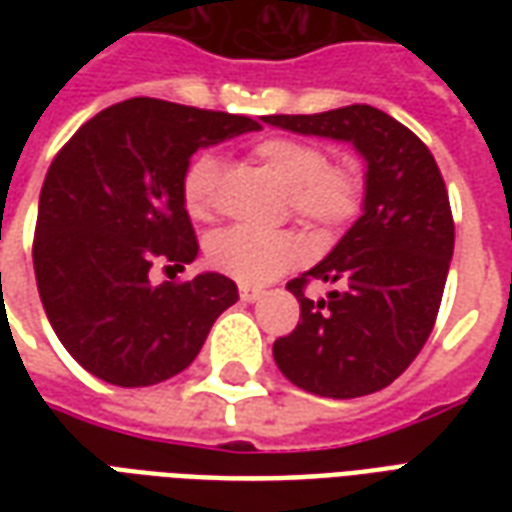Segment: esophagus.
I'll use <instances>...</instances> for the list:
<instances>
[{
	"mask_svg": "<svg viewBox=\"0 0 512 512\" xmlns=\"http://www.w3.org/2000/svg\"><path fill=\"white\" fill-rule=\"evenodd\" d=\"M238 293H241V301H249V304L263 296V290H260V288H249V285H241V290H238Z\"/></svg>",
	"mask_w": 512,
	"mask_h": 512,
	"instance_id": "esophagus-1",
	"label": "esophagus"
}]
</instances>
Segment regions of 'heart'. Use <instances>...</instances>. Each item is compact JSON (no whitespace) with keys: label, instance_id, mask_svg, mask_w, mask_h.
<instances>
[{"label":"heart","instance_id":"1","mask_svg":"<svg viewBox=\"0 0 512 512\" xmlns=\"http://www.w3.org/2000/svg\"><path fill=\"white\" fill-rule=\"evenodd\" d=\"M255 156L288 189L290 211L318 230H340L359 213L362 180L356 169L329 164L321 145L271 136L255 147ZM219 172L222 164L216 153H200L186 169L180 197L191 219L205 222L216 211ZM205 255L224 277L244 285H263L299 263L304 241L293 230H255L235 224L208 238Z\"/></svg>","mask_w":512,"mask_h":512}]
</instances>
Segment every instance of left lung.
I'll return each mask as SVG.
<instances>
[{
    "mask_svg": "<svg viewBox=\"0 0 512 512\" xmlns=\"http://www.w3.org/2000/svg\"><path fill=\"white\" fill-rule=\"evenodd\" d=\"M263 120L293 134L351 142L365 158L362 216L318 266L288 282L301 318L274 343V362L312 395H373L417 359L439 315L455 246L444 178L422 139L376 106ZM307 281L335 290L312 302L303 296Z\"/></svg>",
    "mask_w": 512,
    "mask_h": 512,
    "instance_id": "1",
    "label": "left lung"
}]
</instances>
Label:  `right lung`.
<instances>
[{
    "mask_svg": "<svg viewBox=\"0 0 512 512\" xmlns=\"http://www.w3.org/2000/svg\"><path fill=\"white\" fill-rule=\"evenodd\" d=\"M260 131L252 117L128 98L68 139L43 180L32 263L65 351L115 386H153L197 359L238 301L216 271L150 282L156 260L189 266L200 246L180 183L200 147Z\"/></svg>",
    "mask_w": 512,
    "mask_h": 512,
    "instance_id": "right-lung-1",
    "label": "right lung"
}]
</instances>
